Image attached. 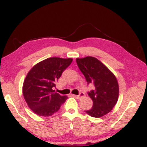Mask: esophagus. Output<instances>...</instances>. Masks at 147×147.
I'll list each match as a JSON object with an SVG mask.
<instances>
[{
    "mask_svg": "<svg viewBox=\"0 0 147 147\" xmlns=\"http://www.w3.org/2000/svg\"><path fill=\"white\" fill-rule=\"evenodd\" d=\"M84 96H85V94H84V92H81L79 95H74L73 97H75V98H77V99H81V98H82V97H84Z\"/></svg>",
    "mask_w": 147,
    "mask_h": 147,
    "instance_id": "1",
    "label": "esophagus"
}]
</instances>
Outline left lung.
<instances>
[{
    "mask_svg": "<svg viewBox=\"0 0 147 147\" xmlns=\"http://www.w3.org/2000/svg\"><path fill=\"white\" fill-rule=\"evenodd\" d=\"M76 62L87 84L94 86L93 90L88 92L93 105L86 113L93 117H101L109 113L117 103L119 95V85L115 76L95 57L77 58Z\"/></svg>",
    "mask_w": 147,
    "mask_h": 147,
    "instance_id": "left-lung-1",
    "label": "left lung"
}]
</instances>
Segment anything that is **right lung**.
Wrapping results in <instances>:
<instances>
[{"mask_svg":"<svg viewBox=\"0 0 147 147\" xmlns=\"http://www.w3.org/2000/svg\"><path fill=\"white\" fill-rule=\"evenodd\" d=\"M71 58L51 57L33 67L25 77L23 94L29 108L39 116L48 117L59 110L68 99L55 92L57 82L70 63Z\"/></svg>","mask_w":147,"mask_h":147,"instance_id":"1","label":"right lung"}]
</instances>
